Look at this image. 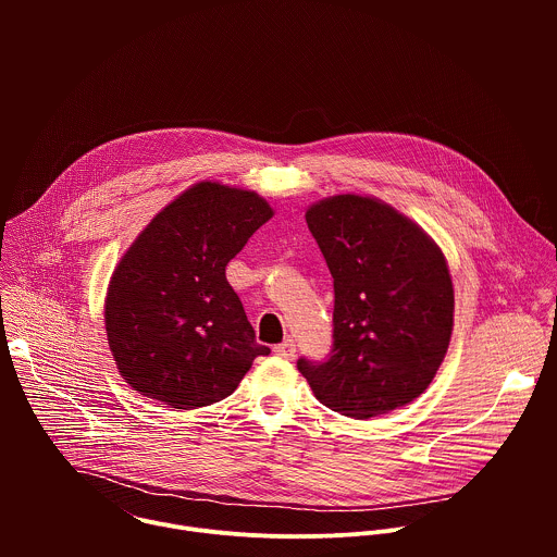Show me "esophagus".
Wrapping results in <instances>:
<instances>
[{
    "instance_id": "obj_1",
    "label": "esophagus",
    "mask_w": 557,
    "mask_h": 557,
    "mask_svg": "<svg viewBox=\"0 0 557 557\" xmlns=\"http://www.w3.org/2000/svg\"><path fill=\"white\" fill-rule=\"evenodd\" d=\"M273 352H275L277 357H282V359H293V357H295V342H293L290 337H286L282 344H277V346L273 348Z\"/></svg>"
}]
</instances>
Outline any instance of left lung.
<instances>
[{
  "instance_id": "obj_1",
  "label": "left lung",
  "mask_w": 557,
  "mask_h": 557,
  "mask_svg": "<svg viewBox=\"0 0 557 557\" xmlns=\"http://www.w3.org/2000/svg\"><path fill=\"white\" fill-rule=\"evenodd\" d=\"M306 222L335 286L333 350L297 359L333 412L370 419L408 406L441 368L454 326L447 262L389 205L355 194L312 205Z\"/></svg>"
}]
</instances>
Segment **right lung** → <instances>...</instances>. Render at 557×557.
Masks as SVG:
<instances>
[{
	"label": "right lung",
	"mask_w": 557,
	"mask_h": 557,
	"mask_svg": "<svg viewBox=\"0 0 557 557\" xmlns=\"http://www.w3.org/2000/svg\"><path fill=\"white\" fill-rule=\"evenodd\" d=\"M271 215L258 194L207 181L143 228L106 297L108 344L136 392L176 410L211 406L271 352L224 273Z\"/></svg>",
	"instance_id": "right-lung-1"
}]
</instances>
